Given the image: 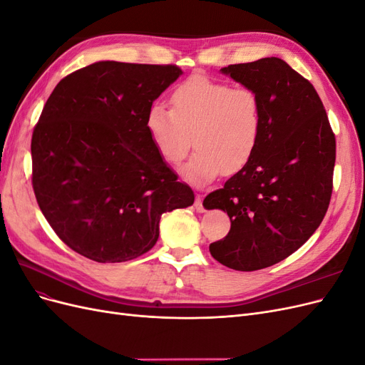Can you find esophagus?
Instances as JSON below:
<instances>
[{
    "instance_id": "obj_1",
    "label": "esophagus",
    "mask_w": 365,
    "mask_h": 365,
    "mask_svg": "<svg viewBox=\"0 0 365 365\" xmlns=\"http://www.w3.org/2000/svg\"><path fill=\"white\" fill-rule=\"evenodd\" d=\"M195 208H196V212H200V213H204V212H205V208H204V205H202V196H201V195L196 196Z\"/></svg>"
}]
</instances>
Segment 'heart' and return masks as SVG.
<instances>
[{
    "mask_svg": "<svg viewBox=\"0 0 365 365\" xmlns=\"http://www.w3.org/2000/svg\"><path fill=\"white\" fill-rule=\"evenodd\" d=\"M170 102L172 109L150 106L146 129L160 157L169 164L184 160L193 135L196 152L181 169L187 181L202 185L224 169L237 172L251 160L262 128L256 91L195 74L175 88Z\"/></svg>",
    "mask_w": 365,
    "mask_h": 365,
    "instance_id": "heart-1",
    "label": "heart"
}]
</instances>
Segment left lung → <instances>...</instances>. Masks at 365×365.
<instances>
[{
	"label": "left lung",
	"instance_id": "1",
	"mask_svg": "<svg viewBox=\"0 0 365 365\" xmlns=\"http://www.w3.org/2000/svg\"><path fill=\"white\" fill-rule=\"evenodd\" d=\"M220 73L257 93L262 128L251 160L205 196L231 228L210 252L236 271L286 259L322 224L332 195L335 135L312 83L279 58L228 65Z\"/></svg>",
	"mask_w": 365,
	"mask_h": 365
}]
</instances>
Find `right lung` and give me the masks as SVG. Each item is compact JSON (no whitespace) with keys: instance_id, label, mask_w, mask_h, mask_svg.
Returning <instances> with one entry per match:
<instances>
[{"instance_id":"1","label":"right lung","mask_w":365,"mask_h":365,"mask_svg":"<svg viewBox=\"0 0 365 365\" xmlns=\"http://www.w3.org/2000/svg\"><path fill=\"white\" fill-rule=\"evenodd\" d=\"M182 71L101 61L56 85L31 137V184L42 215L82 256L117 263L157 244L165 212L195 195L168 168L146 115Z\"/></svg>"}]
</instances>
